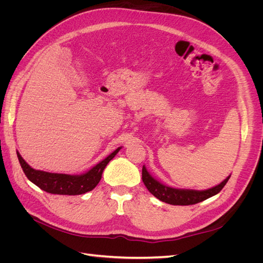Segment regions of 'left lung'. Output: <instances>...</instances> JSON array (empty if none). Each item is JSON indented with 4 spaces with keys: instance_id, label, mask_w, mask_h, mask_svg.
I'll list each match as a JSON object with an SVG mask.
<instances>
[{
    "instance_id": "obj_1",
    "label": "left lung",
    "mask_w": 263,
    "mask_h": 263,
    "mask_svg": "<svg viewBox=\"0 0 263 263\" xmlns=\"http://www.w3.org/2000/svg\"><path fill=\"white\" fill-rule=\"evenodd\" d=\"M229 178L230 176L219 183L218 185L209 190H181L162 184L150 176L145 165L142 166V182H144L149 192L156 196L158 200L171 205H192L208 200V198L220 192L221 189L226 185Z\"/></svg>"
}]
</instances>
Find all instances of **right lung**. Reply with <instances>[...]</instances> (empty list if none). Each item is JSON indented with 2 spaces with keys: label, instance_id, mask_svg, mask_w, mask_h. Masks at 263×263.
<instances>
[{
  "label": "right lung",
  "instance_id": "obj_1",
  "mask_svg": "<svg viewBox=\"0 0 263 263\" xmlns=\"http://www.w3.org/2000/svg\"><path fill=\"white\" fill-rule=\"evenodd\" d=\"M122 147H118L112 154L107 156L104 160L94 165L92 169L83 174H63V173H50L41 170H35L24 160L17 151V158L22 169L27 179L33 182L35 185L41 187L46 192L60 195H80L90 192L99 184L102 178L103 170L107 163L112 160Z\"/></svg>",
  "mask_w": 263,
  "mask_h": 263
}]
</instances>
